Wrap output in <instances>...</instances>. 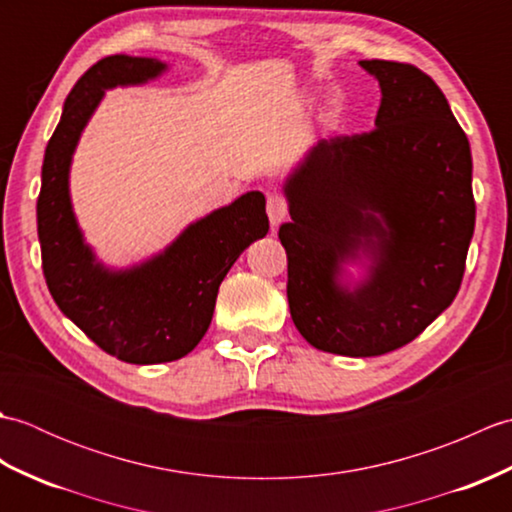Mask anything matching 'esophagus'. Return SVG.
Wrapping results in <instances>:
<instances>
[{
  "mask_svg": "<svg viewBox=\"0 0 512 512\" xmlns=\"http://www.w3.org/2000/svg\"><path fill=\"white\" fill-rule=\"evenodd\" d=\"M266 211H268V220H270V226L277 228L281 222L286 220V215H288V202L284 200V195H279V193L268 195Z\"/></svg>",
  "mask_w": 512,
  "mask_h": 512,
  "instance_id": "1",
  "label": "esophagus"
}]
</instances>
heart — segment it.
I'll return each instance as SVG.
<instances>
[{
	"label": "heart",
	"instance_id": "1",
	"mask_svg": "<svg viewBox=\"0 0 512 512\" xmlns=\"http://www.w3.org/2000/svg\"><path fill=\"white\" fill-rule=\"evenodd\" d=\"M343 110H345L343 96L332 94V96H330V103H328V116H330V121H336V118H339V116L343 114Z\"/></svg>",
	"mask_w": 512,
	"mask_h": 512
}]
</instances>
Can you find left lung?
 <instances>
[{
    "label": "left lung",
    "mask_w": 512,
    "mask_h": 512,
    "mask_svg": "<svg viewBox=\"0 0 512 512\" xmlns=\"http://www.w3.org/2000/svg\"><path fill=\"white\" fill-rule=\"evenodd\" d=\"M380 85L376 129L319 140L288 173L290 317L312 347L380 356L458 295L475 228L469 138L431 76L358 61ZM364 266L354 280L344 266Z\"/></svg>",
    "instance_id": "left-lung-1"
}]
</instances>
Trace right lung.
Here are the masks:
<instances>
[{
	"mask_svg": "<svg viewBox=\"0 0 512 512\" xmlns=\"http://www.w3.org/2000/svg\"><path fill=\"white\" fill-rule=\"evenodd\" d=\"M169 70L154 57L112 54L85 72L46 147L37 200L43 277L59 310L103 352L134 365L178 361L202 341L217 290L244 250L266 237L262 191L191 222L160 253L129 268L99 262L72 209L70 167L105 90L145 85Z\"/></svg>",
	"mask_w": 512,
	"mask_h": 512,
	"instance_id": "1",
	"label": "right lung"
}]
</instances>
